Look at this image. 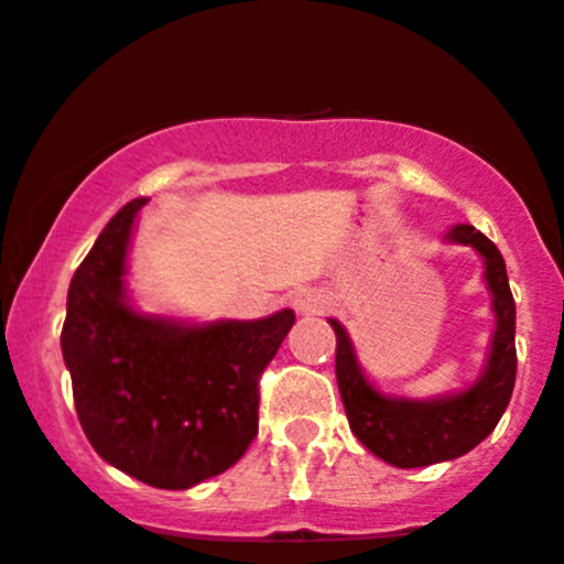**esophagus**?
Instances as JSON below:
<instances>
[{
    "mask_svg": "<svg viewBox=\"0 0 564 564\" xmlns=\"http://www.w3.org/2000/svg\"><path fill=\"white\" fill-rule=\"evenodd\" d=\"M292 305L297 314L314 316V314H325L327 305H330V300H327V294L319 292V289H303V292L294 294Z\"/></svg>",
    "mask_w": 564,
    "mask_h": 564,
    "instance_id": "obj_1",
    "label": "esophagus"
}]
</instances>
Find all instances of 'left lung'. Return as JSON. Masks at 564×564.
<instances>
[{
    "label": "left lung",
    "mask_w": 564,
    "mask_h": 564,
    "mask_svg": "<svg viewBox=\"0 0 564 564\" xmlns=\"http://www.w3.org/2000/svg\"><path fill=\"white\" fill-rule=\"evenodd\" d=\"M452 242L471 245L485 259V281L494 294L496 333L485 375L455 397L433 402L382 397L369 386L352 352L347 330L330 319L336 330V380L355 438L397 468H421L455 460L482 444L501 413L507 410L516 386V300H512L507 267L499 248L474 226H455Z\"/></svg>",
    "instance_id": "1"
}]
</instances>
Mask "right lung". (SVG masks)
Masks as SVG:
<instances>
[{
  "label": "right lung",
  "mask_w": 564,
  "mask_h": 564,
  "mask_svg": "<svg viewBox=\"0 0 564 564\" xmlns=\"http://www.w3.org/2000/svg\"><path fill=\"white\" fill-rule=\"evenodd\" d=\"M129 200L98 234L68 286L59 344L93 449L151 488L184 490L231 468L259 433V380L294 325L283 308L256 322L187 327L123 300Z\"/></svg>",
  "instance_id": "1"
}]
</instances>
